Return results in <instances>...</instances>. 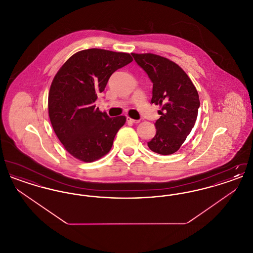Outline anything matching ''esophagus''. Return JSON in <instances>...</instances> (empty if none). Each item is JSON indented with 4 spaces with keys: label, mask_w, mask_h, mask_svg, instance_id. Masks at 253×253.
<instances>
[{
    "label": "esophagus",
    "mask_w": 253,
    "mask_h": 253,
    "mask_svg": "<svg viewBox=\"0 0 253 253\" xmlns=\"http://www.w3.org/2000/svg\"><path fill=\"white\" fill-rule=\"evenodd\" d=\"M127 121L128 122H131V123H139V121L138 120H133V119H131V118H129V117H127Z\"/></svg>",
    "instance_id": "esophagus-1"
}]
</instances>
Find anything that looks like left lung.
Segmentation results:
<instances>
[{
  "label": "left lung",
  "instance_id": "left-lung-1",
  "mask_svg": "<svg viewBox=\"0 0 253 253\" xmlns=\"http://www.w3.org/2000/svg\"><path fill=\"white\" fill-rule=\"evenodd\" d=\"M132 56L153 83L151 102L161 107L160 118L155 123L157 133L148 147L159 155L174 154L197 119L200 106L197 90L175 62L151 53H132Z\"/></svg>",
  "mask_w": 253,
  "mask_h": 253
}]
</instances>
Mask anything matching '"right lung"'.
Masks as SVG:
<instances>
[{
  "label": "right lung",
  "instance_id": "1",
  "mask_svg": "<svg viewBox=\"0 0 253 253\" xmlns=\"http://www.w3.org/2000/svg\"><path fill=\"white\" fill-rule=\"evenodd\" d=\"M131 61L128 53L86 49L71 56L54 77L49 90V118L60 142L77 159L93 162L111 150L126 118H110L96 108L95 101L111 75Z\"/></svg>",
  "mask_w": 253,
  "mask_h": 253
}]
</instances>
